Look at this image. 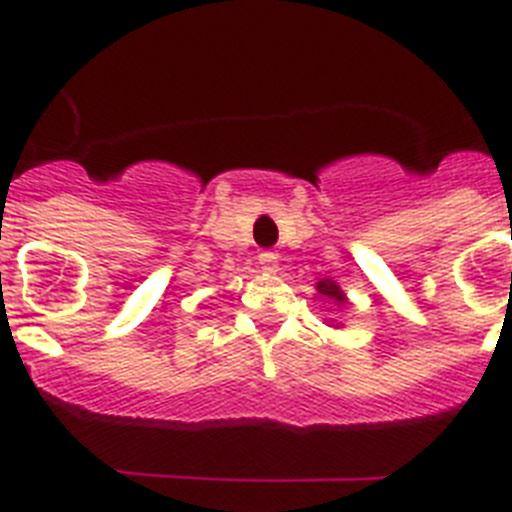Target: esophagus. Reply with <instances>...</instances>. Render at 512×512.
Listing matches in <instances>:
<instances>
[{
	"label": "esophagus",
	"instance_id": "34e87169",
	"mask_svg": "<svg viewBox=\"0 0 512 512\" xmlns=\"http://www.w3.org/2000/svg\"><path fill=\"white\" fill-rule=\"evenodd\" d=\"M259 264L264 271H277L279 256L274 251H261L259 253Z\"/></svg>",
	"mask_w": 512,
	"mask_h": 512
}]
</instances>
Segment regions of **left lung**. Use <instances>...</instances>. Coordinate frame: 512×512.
<instances>
[{"instance_id":"8db88e82","label":"left lung","mask_w":512,"mask_h":512,"mask_svg":"<svg viewBox=\"0 0 512 512\" xmlns=\"http://www.w3.org/2000/svg\"><path fill=\"white\" fill-rule=\"evenodd\" d=\"M318 292H320V295L330 297V300H336V305H346V295H343L341 287H338L336 282H330V279H323V282H318Z\"/></svg>"}]
</instances>
